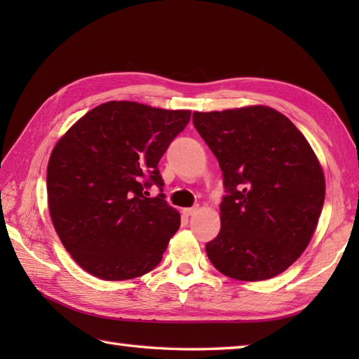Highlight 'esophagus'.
Segmentation results:
<instances>
[{
    "label": "esophagus",
    "mask_w": 359,
    "mask_h": 359,
    "mask_svg": "<svg viewBox=\"0 0 359 359\" xmlns=\"http://www.w3.org/2000/svg\"><path fill=\"white\" fill-rule=\"evenodd\" d=\"M197 211H199V207H197V205H196V207L185 208V210H184V215H185V216H193V215H196Z\"/></svg>",
    "instance_id": "esophagus-1"
}]
</instances>
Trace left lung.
Wrapping results in <instances>:
<instances>
[{"mask_svg":"<svg viewBox=\"0 0 359 359\" xmlns=\"http://www.w3.org/2000/svg\"><path fill=\"white\" fill-rule=\"evenodd\" d=\"M216 156L226 194L211 264L238 280L287 270L307 248L321 216L325 180L313 149L284 114L269 106L194 112Z\"/></svg>","mask_w":359,"mask_h":359,"instance_id":"obj_1","label":"left lung"}]
</instances>
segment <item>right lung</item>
<instances>
[{"instance_id":"obj_1","label":"right lung","mask_w":359,"mask_h":359,"mask_svg":"<svg viewBox=\"0 0 359 359\" xmlns=\"http://www.w3.org/2000/svg\"><path fill=\"white\" fill-rule=\"evenodd\" d=\"M189 111L108 102L83 116L53 148L48 202L60 241L83 270L104 280L139 278L156 269L180 226L165 194L148 197L170 143Z\"/></svg>"}]
</instances>
